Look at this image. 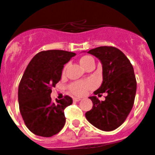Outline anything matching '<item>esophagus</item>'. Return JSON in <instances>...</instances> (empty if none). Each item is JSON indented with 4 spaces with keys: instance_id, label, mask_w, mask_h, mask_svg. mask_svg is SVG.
Wrapping results in <instances>:
<instances>
[{
    "instance_id": "esophagus-1",
    "label": "esophagus",
    "mask_w": 155,
    "mask_h": 155,
    "mask_svg": "<svg viewBox=\"0 0 155 155\" xmlns=\"http://www.w3.org/2000/svg\"><path fill=\"white\" fill-rule=\"evenodd\" d=\"M80 100H81L80 98H73V101H74V102H79Z\"/></svg>"
}]
</instances>
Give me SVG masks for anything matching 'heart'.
Masks as SVG:
<instances>
[{
  "mask_svg": "<svg viewBox=\"0 0 155 155\" xmlns=\"http://www.w3.org/2000/svg\"><path fill=\"white\" fill-rule=\"evenodd\" d=\"M81 65L84 68H87V66L89 65L91 63H94V59L90 56H84L80 59ZM68 66H65L63 70V74L65 73L66 69H67ZM92 87V83L89 81H76L74 82L72 84H70L69 89L71 93H73L75 95H82L85 93L87 90L90 89Z\"/></svg>",
  "mask_w": 155,
  "mask_h": 155,
  "instance_id": "heart-1",
  "label": "heart"
}]
</instances>
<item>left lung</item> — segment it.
I'll return each instance as SVG.
<instances>
[{
	"label": "left lung",
	"instance_id": "left-lung-1",
	"mask_svg": "<svg viewBox=\"0 0 155 155\" xmlns=\"http://www.w3.org/2000/svg\"><path fill=\"white\" fill-rule=\"evenodd\" d=\"M87 53L96 57L102 65V85L94 94L106 92L107 96L105 101L89 97L93 106L85 117L101 130H114L124 124L134 105L137 91L134 68L125 54L113 46H99Z\"/></svg>",
	"mask_w": 155,
	"mask_h": 155
}]
</instances>
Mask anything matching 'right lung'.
Here are the masks:
<instances>
[{
	"instance_id": "right-lung-1",
	"label": "right lung",
	"mask_w": 155,
	"mask_h": 155,
	"mask_svg": "<svg viewBox=\"0 0 155 155\" xmlns=\"http://www.w3.org/2000/svg\"><path fill=\"white\" fill-rule=\"evenodd\" d=\"M75 55L58 50L39 52L25 71L18 86L19 109L26 127L35 135L50 137L64 127V109L73 100L66 95L53 102L50 94L61 81L64 65Z\"/></svg>"
}]
</instances>
